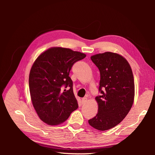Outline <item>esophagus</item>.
<instances>
[{"mask_svg":"<svg viewBox=\"0 0 155 155\" xmlns=\"http://www.w3.org/2000/svg\"><path fill=\"white\" fill-rule=\"evenodd\" d=\"M87 97H84V98H82V104H85L87 102Z\"/></svg>","mask_w":155,"mask_h":155,"instance_id":"obj_1","label":"esophagus"}]
</instances>
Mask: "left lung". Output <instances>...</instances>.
<instances>
[{
  "instance_id": "1",
  "label": "left lung",
  "mask_w": 155,
  "mask_h": 155,
  "mask_svg": "<svg viewBox=\"0 0 155 155\" xmlns=\"http://www.w3.org/2000/svg\"><path fill=\"white\" fill-rule=\"evenodd\" d=\"M91 58L100 71L101 95L95 97L98 112L88 123L97 130L106 131L119 124L132 107L134 97L133 71L127 61L117 53L105 52Z\"/></svg>"
}]
</instances>
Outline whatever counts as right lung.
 I'll list each match as a JSON object with an SVG mask.
<instances>
[{
  "mask_svg": "<svg viewBox=\"0 0 155 155\" xmlns=\"http://www.w3.org/2000/svg\"><path fill=\"white\" fill-rule=\"evenodd\" d=\"M85 56L68 48L54 47L41 54L32 64L29 77L31 98L45 123L60 124L78 107L69 74L73 64Z\"/></svg>",
  "mask_w": 155,
  "mask_h": 155,
  "instance_id": "1",
  "label": "right lung"
}]
</instances>
